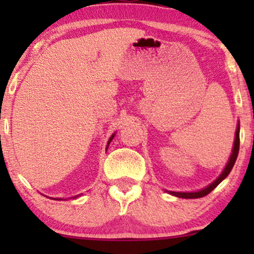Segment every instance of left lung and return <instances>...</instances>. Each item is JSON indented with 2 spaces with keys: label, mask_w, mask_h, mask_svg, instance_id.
<instances>
[{
  "label": "left lung",
  "mask_w": 254,
  "mask_h": 254,
  "mask_svg": "<svg viewBox=\"0 0 254 254\" xmlns=\"http://www.w3.org/2000/svg\"><path fill=\"white\" fill-rule=\"evenodd\" d=\"M239 147H240V124H238V127H237V132H235V139H234V147H233L232 154H230L228 162H227L226 167H224L222 173L220 174V177H218L215 182H212L210 185H208L206 188H204L203 190H199L196 192H174V191H167V190H166V192H168V193L173 194V196H176V197L190 198V199H192V198H200V197L206 196V194L210 193V192L214 190L215 188H216L218 184L222 182L224 178L228 177L230 171H232L233 166H234L235 161H237V157L239 154Z\"/></svg>",
  "instance_id": "obj_1"
}]
</instances>
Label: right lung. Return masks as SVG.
<instances>
[{
  "mask_svg": "<svg viewBox=\"0 0 254 254\" xmlns=\"http://www.w3.org/2000/svg\"><path fill=\"white\" fill-rule=\"evenodd\" d=\"M115 135H116V133H113V135L110 137L109 142H107V147H106V150H107V148H109V144H110V142H111V141H112V139H113V137H115ZM78 196H80V194H77V196H74V197H72V198H77ZM58 200H62V198H60V199H58Z\"/></svg>",
  "mask_w": 254,
  "mask_h": 254,
  "instance_id": "right-lung-1",
  "label": "right lung"
}]
</instances>
